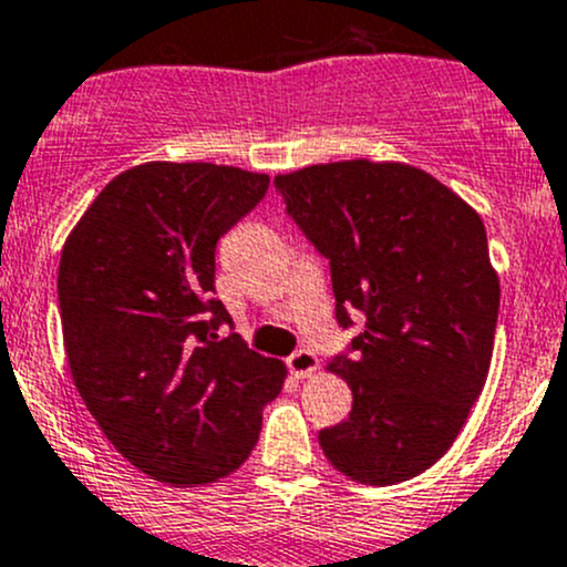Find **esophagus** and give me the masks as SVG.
Wrapping results in <instances>:
<instances>
[{
	"mask_svg": "<svg viewBox=\"0 0 567 567\" xmlns=\"http://www.w3.org/2000/svg\"><path fill=\"white\" fill-rule=\"evenodd\" d=\"M288 369L296 380L312 378V374L318 372V355H315L312 350H296L288 359Z\"/></svg>",
	"mask_w": 567,
	"mask_h": 567,
	"instance_id": "obj_1",
	"label": "esophagus"
}]
</instances>
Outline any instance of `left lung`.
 Segmentation results:
<instances>
[{"label":"left lung","mask_w":567,"mask_h":567,"mask_svg":"<svg viewBox=\"0 0 567 567\" xmlns=\"http://www.w3.org/2000/svg\"><path fill=\"white\" fill-rule=\"evenodd\" d=\"M288 214L331 264L339 326L367 323L348 380L353 410L320 429L333 470L369 486L415 478L454 445L492 363L499 279L478 212L404 163L309 165L274 176Z\"/></svg>","instance_id":"8db88e82"}]
</instances>
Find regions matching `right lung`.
I'll use <instances>...</instances> for the list:
<instances>
[{
  "label": "right lung",
  "mask_w": 567,
  "mask_h": 567,
  "mask_svg": "<svg viewBox=\"0 0 567 567\" xmlns=\"http://www.w3.org/2000/svg\"><path fill=\"white\" fill-rule=\"evenodd\" d=\"M266 174L143 163L111 178L59 258L64 353L113 449L171 486L214 484L258 443L288 367L255 353L214 299L219 236L260 204Z\"/></svg>",
  "instance_id": "1"
}]
</instances>
